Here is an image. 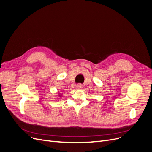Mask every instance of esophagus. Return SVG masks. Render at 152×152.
<instances>
[{
	"instance_id": "34e87169",
	"label": "esophagus",
	"mask_w": 152,
	"mask_h": 152,
	"mask_svg": "<svg viewBox=\"0 0 152 152\" xmlns=\"http://www.w3.org/2000/svg\"><path fill=\"white\" fill-rule=\"evenodd\" d=\"M82 87H83V86H82L81 84H79L77 85V88L79 89H82Z\"/></svg>"
}]
</instances>
